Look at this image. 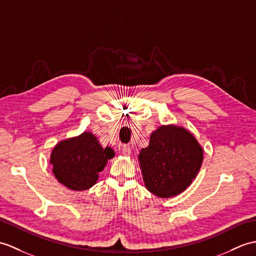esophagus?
I'll use <instances>...</instances> for the list:
<instances>
[{"label":"esophagus","mask_w":256,"mask_h":256,"mask_svg":"<svg viewBox=\"0 0 256 256\" xmlns=\"http://www.w3.org/2000/svg\"><path fill=\"white\" fill-rule=\"evenodd\" d=\"M122 154H123L124 156H128L130 154V148L128 146H126V145H124L123 148H122Z\"/></svg>","instance_id":"1"}]
</instances>
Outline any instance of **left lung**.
Returning <instances> with one entry per match:
<instances>
[{"label": "left lung", "instance_id": "8db88e82", "mask_svg": "<svg viewBox=\"0 0 256 256\" xmlns=\"http://www.w3.org/2000/svg\"><path fill=\"white\" fill-rule=\"evenodd\" d=\"M142 179L150 193L172 198L183 192L198 174L203 150L194 136L176 126H160L138 156Z\"/></svg>", "mask_w": 256, "mask_h": 256}]
</instances>
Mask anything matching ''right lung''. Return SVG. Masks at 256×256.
Wrapping results in <instances>:
<instances>
[{"instance_id":"add662e5","label":"right lung","mask_w":256,"mask_h":256,"mask_svg":"<svg viewBox=\"0 0 256 256\" xmlns=\"http://www.w3.org/2000/svg\"><path fill=\"white\" fill-rule=\"evenodd\" d=\"M114 156L110 147L102 148L92 133L63 140L54 147L50 162L58 182L74 191H84L97 182L106 160Z\"/></svg>"}]
</instances>
